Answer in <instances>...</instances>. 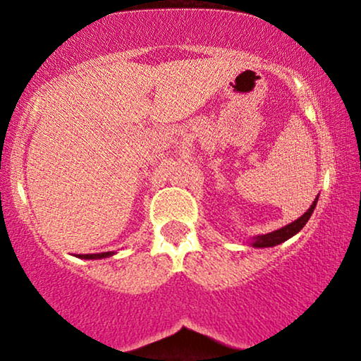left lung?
I'll return each mask as SVG.
<instances>
[{
	"label": "left lung",
	"mask_w": 361,
	"mask_h": 361,
	"mask_svg": "<svg viewBox=\"0 0 361 361\" xmlns=\"http://www.w3.org/2000/svg\"><path fill=\"white\" fill-rule=\"evenodd\" d=\"M317 202H318V197H315V200H313L310 205V209H308L307 212L302 215V217H298L297 221L290 222L288 226L277 228V231H274V232L264 233V235L252 237L250 245L255 247V249H265V247H275V245H279V243L288 240L290 237H293L295 233H298L303 227H305V224L308 222V219H310V215L313 214V210H315V207H317Z\"/></svg>",
	"instance_id": "obj_1"
}]
</instances>
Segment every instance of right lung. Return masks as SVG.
I'll list each match as a JSON object with an SVG mask.
<instances>
[{"mask_svg":"<svg viewBox=\"0 0 361 361\" xmlns=\"http://www.w3.org/2000/svg\"><path fill=\"white\" fill-rule=\"evenodd\" d=\"M116 252H102V254H87V255H78L81 257V259H91V260H96V259H107V257H112Z\"/></svg>","mask_w":361,"mask_h":361,"instance_id":"1","label":"right lung"}]
</instances>
